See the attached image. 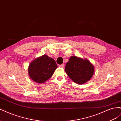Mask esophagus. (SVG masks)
<instances>
[{"mask_svg": "<svg viewBox=\"0 0 121 121\" xmlns=\"http://www.w3.org/2000/svg\"><path fill=\"white\" fill-rule=\"evenodd\" d=\"M59 67H60V68H64L65 67V64H61V65H59Z\"/></svg>", "mask_w": 121, "mask_h": 121, "instance_id": "34e87169", "label": "esophagus"}]
</instances>
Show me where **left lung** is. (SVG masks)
I'll return each mask as SVG.
<instances>
[{
	"label": "left lung",
	"mask_w": 121,
	"mask_h": 121,
	"mask_svg": "<svg viewBox=\"0 0 121 121\" xmlns=\"http://www.w3.org/2000/svg\"><path fill=\"white\" fill-rule=\"evenodd\" d=\"M65 71L74 82L83 84L92 78L94 68L88 60L72 56L66 64Z\"/></svg>",
	"instance_id": "1"
}]
</instances>
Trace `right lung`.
<instances>
[{"mask_svg":"<svg viewBox=\"0 0 121 121\" xmlns=\"http://www.w3.org/2000/svg\"><path fill=\"white\" fill-rule=\"evenodd\" d=\"M57 68L53 58L46 55L36 58L29 65L28 74L34 81L43 83L52 77Z\"/></svg>","mask_w":121,"mask_h":121,"instance_id":"add662e5","label":"right lung"}]
</instances>
